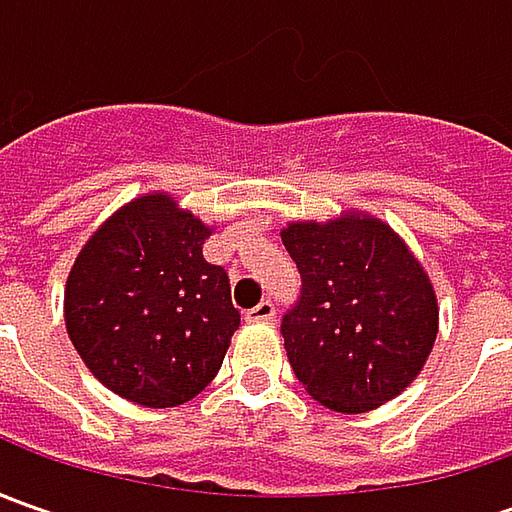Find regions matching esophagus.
<instances>
[{
    "mask_svg": "<svg viewBox=\"0 0 512 512\" xmlns=\"http://www.w3.org/2000/svg\"><path fill=\"white\" fill-rule=\"evenodd\" d=\"M247 322H270L273 316H276V305L270 302V299H262L256 307H250L245 313Z\"/></svg>",
    "mask_w": 512,
    "mask_h": 512,
    "instance_id": "esophagus-1",
    "label": "esophagus"
}]
</instances>
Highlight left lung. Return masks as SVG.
Wrapping results in <instances>:
<instances>
[{"label": "left lung", "mask_w": 512, "mask_h": 512, "mask_svg": "<svg viewBox=\"0 0 512 512\" xmlns=\"http://www.w3.org/2000/svg\"><path fill=\"white\" fill-rule=\"evenodd\" d=\"M302 287L282 316L290 367L330 410L364 413L399 396L427 362L439 307L402 239L367 216L282 230Z\"/></svg>", "instance_id": "1"}]
</instances>
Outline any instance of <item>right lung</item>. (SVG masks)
Returning <instances> with one entry per match:
<instances>
[{
  "mask_svg": "<svg viewBox=\"0 0 512 512\" xmlns=\"http://www.w3.org/2000/svg\"><path fill=\"white\" fill-rule=\"evenodd\" d=\"M207 236L210 227L170 196H142L90 236L70 270V342L128 402L185 404L222 367L242 313L225 267L202 256Z\"/></svg>",
  "mask_w": 512,
  "mask_h": 512,
  "instance_id": "add662e5",
  "label": "right lung"
}]
</instances>
